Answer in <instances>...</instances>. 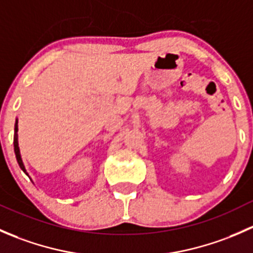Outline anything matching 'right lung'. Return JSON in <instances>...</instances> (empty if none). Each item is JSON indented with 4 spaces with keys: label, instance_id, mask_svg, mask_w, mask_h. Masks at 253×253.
<instances>
[{
    "label": "right lung",
    "instance_id": "obj_1",
    "mask_svg": "<svg viewBox=\"0 0 253 253\" xmlns=\"http://www.w3.org/2000/svg\"><path fill=\"white\" fill-rule=\"evenodd\" d=\"M17 124H18V121H16V127H14V132H16V133H14V142H13V144H14V153H16L17 162H18V164H19L20 169H22L24 172H27V170H25V168H24V164H23V162H22V157H20L19 147H18V136H17L18 125Z\"/></svg>",
    "mask_w": 253,
    "mask_h": 253
}]
</instances>
